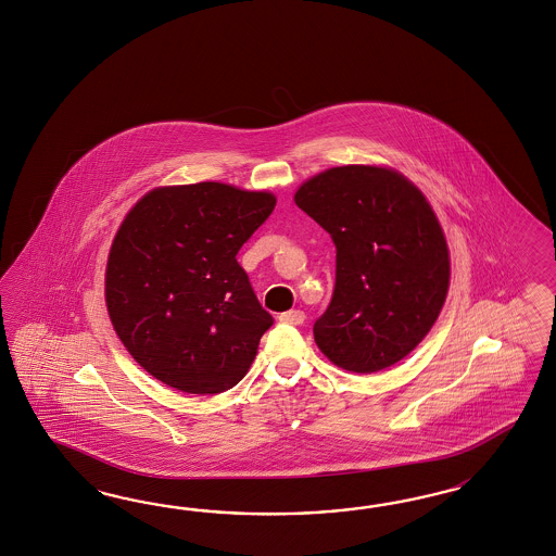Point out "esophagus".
<instances>
[{"mask_svg": "<svg viewBox=\"0 0 556 556\" xmlns=\"http://www.w3.org/2000/svg\"><path fill=\"white\" fill-rule=\"evenodd\" d=\"M304 313L302 311H288V313H282L280 315V320L282 323H288V325H302L304 323Z\"/></svg>", "mask_w": 556, "mask_h": 556, "instance_id": "obj_1", "label": "esophagus"}]
</instances>
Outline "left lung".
Wrapping results in <instances>:
<instances>
[{
    "label": "left lung",
    "instance_id": "left-lung-1",
    "mask_svg": "<svg viewBox=\"0 0 556 556\" xmlns=\"http://www.w3.org/2000/svg\"><path fill=\"white\" fill-rule=\"evenodd\" d=\"M294 203L337 250L333 299L313 327L318 350L355 374L404 359L432 329L451 276L425 194L396 170L350 164L308 178Z\"/></svg>",
    "mask_w": 556,
    "mask_h": 556
}]
</instances>
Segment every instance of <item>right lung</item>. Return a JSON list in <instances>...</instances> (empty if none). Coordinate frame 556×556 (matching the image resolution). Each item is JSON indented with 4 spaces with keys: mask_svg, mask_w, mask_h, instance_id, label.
<instances>
[{
    "mask_svg": "<svg viewBox=\"0 0 556 556\" xmlns=\"http://www.w3.org/2000/svg\"><path fill=\"white\" fill-rule=\"evenodd\" d=\"M274 206L271 192L197 182L154 189L127 213L105 302L150 376L187 394H222L248 374L274 318L236 255Z\"/></svg>",
    "mask_w": 556,
    "mask_h": 556,
    "instance_id": "add662e5",
    "label": "right lung"
}]
</instances>
